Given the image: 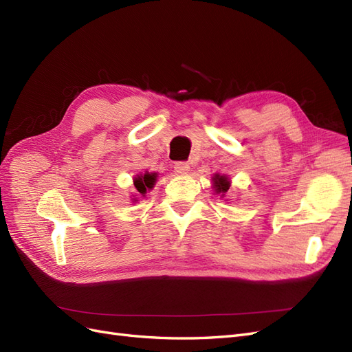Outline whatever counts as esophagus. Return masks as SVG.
<instances>
[{"label":"esophagus","instance_id":"34e87169","mask_svg":"<svg viewBox=\"0 0 352 352\" xmlns=\"http://www.w3.org/2000/svg\"><path fill=\"white\" fill-rule=\"evenodd\" d=\"M175 172L177 175H186L189 173V164L188 163H184V162H179L175 164Z\"/></svg>","mask_w":352,"mask_h":352}]
</instances>
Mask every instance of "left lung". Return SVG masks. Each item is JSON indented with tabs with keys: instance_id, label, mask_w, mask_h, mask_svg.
<instances>
[{
	"instance_id": "left-lung-1",
	"label": "left lung",
	"mask_w": 352,
	"mask_h": 352,
	"mask_svg": "<svg viewBox=\"0 0 352 352\" xmlns=\"http://www.w3.org/2000/svg\"><path fill=\"white\" fill-rule=\"evenodd\" d=\"M212 185H214V188H216V192L221 194V197H223L229 190L230 182L226 176L214 175V177H212Z\"/></svg>"
}]
</instances>
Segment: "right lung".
Returning <instances> with one entry per match:
<instances>
[{
	"instance_id": "obj_1",
	"label": "right lung",
	"mask_w": 352,
	"mask_h": 352,
	"mask_svg": "<svg viewBox=\"0 0 352 352\" xmlns=\"http://www.w3.org/2000/svg\"><path fill=\"white\" fill-rule=\"evenodd\" d=\"M155 180H157V173H148L146 172L141 176H136L135 180H133V185H135L138 192H140L141 195H145L146 189L150 190V189L154 188Z\"/></svg>"
}]
</instances>
